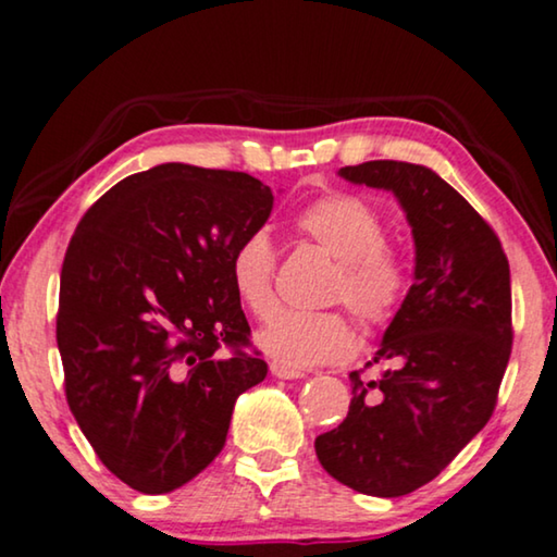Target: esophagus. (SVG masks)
Returning a JSON list of instances; mask_svg holds the SVG:
<instances>
[{
    "label": "esophagus",
    "instance_id": "1",
    "mask_svg": "<svg viewBox=\"0 0 557 557\" xmlns=\"http://www.w3.org/2000/svg\"><path fill=\"white\" fill-rule=\"evenodd\" d=\"M271 375L278 377V380H301V377H307L301 370L284 368V364H278V362L271 364Z\"/></svg>",
    "mask_w": 557,
    "mask_h": 557
}]
</instances>
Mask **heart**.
Segmentation results:
<instances>
[{
	"mask_svg": "<svg viewBox=\"0 0 557 557\" xmlns=\"http://www.w3.org/2000/svg\"><path fill=\"white\" fill-rule=\"evenodd\" d=\"M296 231L337 261L334 296L364 324H385L398 311L408 288V265L393 246L383 243V220L360 197L330 193L309 202L296 215ZM273 256L269 235L256 231L235 246L231 284L243 307L269 317L276 307ZM258 347L273 362L292 370L330 364L352 352V324L339 311H281L258 334Z\"/></svg>",
	"mask_w": 557,
	"mask_h": 557,
	"instance_id": "heart-1",
	"label": "heart"
}]
</instances>
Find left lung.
<instances>
[{
	"mask_svg": "<svg viewBox=\"0 0 557 557\" xmlns=\"http://www.w3.org/2000/svg\"><path fill=\"white\" fill-rule=\"evenodd\" d=\"M339 177L393 193L413 233V286L372 362L349 372L352 400L337 429L317 436L326 474L372 497L429 484L484 429L512 352V286L499 238L423 164L377 159Z\"/></svg>",
	"mask_w": 557,
	"mask_h": 557,
	"instance_id": "8db88e82",
	"label": "left lung"
}]
</instances>
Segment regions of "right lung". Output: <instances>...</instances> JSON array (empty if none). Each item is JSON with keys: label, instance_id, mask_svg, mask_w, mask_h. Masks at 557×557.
<instances>
[{"label": "right lung", "instance_id": "right-lung-1", "mask_svg": "<svg viewBox=\"0 0 557 557\" xmlns=\"http://www.w3.org/2000/svg\"><path fill=\"white\" fill-rule=\"evenodd\" d=\"M271 210V187L246 172L170 162L121 180L75 227L58 307L65 398L98 459L136 492L200 474L223 451L238 395L269 372L243 352L250 326L231 256Z\"/></svg>", "mask_w": 557, "mask_h": 557}]
</instances>
